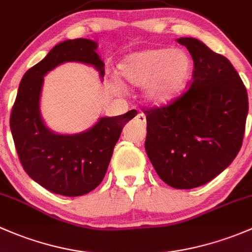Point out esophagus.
Returning <instances> with one entry per match:
<instances>
[{"label":"esophagus","instance_id":"esophagus-1","mask_svg":"<svg viewBox=\"0 0 252 252\" xmlns=\"http://www.w3.org/2000/svg\"><path fill=\"white\" fill-rule=\"evenodd\" d=\"M136 120L138 121V123H141L142 125H145V123H147V119H145V115L143 113H138L136 115Z\"/></svg>","mask_w":252,"mask_h":252}]
</instances>
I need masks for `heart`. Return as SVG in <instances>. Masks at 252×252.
Masks as SVG:
<instances>
[{
    "label": "heart",
    "instance_id": "obj_1",
    "mask_svg": "<svg viewBox=\"0 0 252 252\" xmlns=\"http://www.w3.org/2000/svg\"><path fill=\"white\" fill-rule=\"evenodd\" d=\"M124 82L144 87V98L153 105H166L182 93L191 75V59L181 48H150L134 52L120 62Z\"/></svg>",
    "mask_w": 252,
    "mask_h": 252
}]
</instances>
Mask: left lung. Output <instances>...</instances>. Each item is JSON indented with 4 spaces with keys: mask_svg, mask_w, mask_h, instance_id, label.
Wrapping results in <instances>:
<instances>
[{
    "mask_svg": "<svg viewBox=\"0 0 252 252\" xmlns=\"http://www.w3.org/2000/svg\"><path fill=\"white\" fill-rule=\"evenodd\" d=\"M194 62L184 94L145 110V152L159 177L177 189L214 180L239 153L249 111L248 92L234 66L193 37L177 38Z\"/></svg>",
    "mask_w": 252,
    "mask_h": 252,
    "instance_id": "obj_1",
    "label": "left lung"
}]
</instances>
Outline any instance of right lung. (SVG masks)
Listing matches in <instances>:
<instances>
[{
	"label": "right lung",
	"mask_w": 252,
	"mask_h": 252,
	"mask_svg": "<svg viewBox=\"0 0 252 252\" xmlns=\"http://www.w3.org/2000/svg\"><path fill=\"white\" fill-rule=\"evenodd\" d=\"M97 42L87 38L58 43L20 81L10 114V131L25 172L43 188L64 196H80L99 186L108 170L114 147L136 110L100 118L95 125L76 134H59L43 123L40 97L43 76L65 62L92 65L104 77V63Z\"/></svg>",
	"instance_id": "right-lung-1"
}]
</instances>
